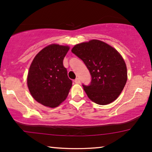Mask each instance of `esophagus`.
<instances>
[{
  "mask_svg": "<svg viewBox=\"0 0 152 152\" xmlns=\"http://www.w3.org/2000/svg\"><path fill=\"white\" fill-rule=\"evenodd\" d=\"M75 82L76 84H80V80L79 78H76L75 80Z\"/></svg>",
  "mask_w": 152,
  "mask_h": 152,
  "instance_id": "1",
  "label": "esophagus"
}]
</instances>
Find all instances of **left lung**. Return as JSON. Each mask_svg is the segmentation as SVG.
I'll use <instances>...</instances> for the list:
<instances>
[{"mask_svg": "<svg viewBox=\"0 0 152 152\" xmlns=\"http://www.w3.org/2000/svg\"><path fill=\"white\" fill-rule=\"evenodd\" d=\"M71 51L84 61L91 73L90 85H82L88 98L100 105L115 100L127 80L126 64L120 54L96 39L77 44Z\"/></svg>", "mask_w": 152, "mask_h": 152, "instance_id": "1", "label": "left lung"}]
</instances>
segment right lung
<instances>
[{
	"instance_id": "add662e5",
	"label": "right lung",
	"mask_w": 152,
	"mask_h": 152,
	"mask_svg": "<svg viewBox=\"0 0 152 152\" xmlns=\"http://www.w3.org/2000/svg\"><path fill=\"white\" fill-rule=\"evenodd\" d=\"M70 48L51 44L41 50L33 59L27 83L35 100L51 108L57 107L67 97L72 86L63 60Z\"/></svg>"
}]
</instances>
